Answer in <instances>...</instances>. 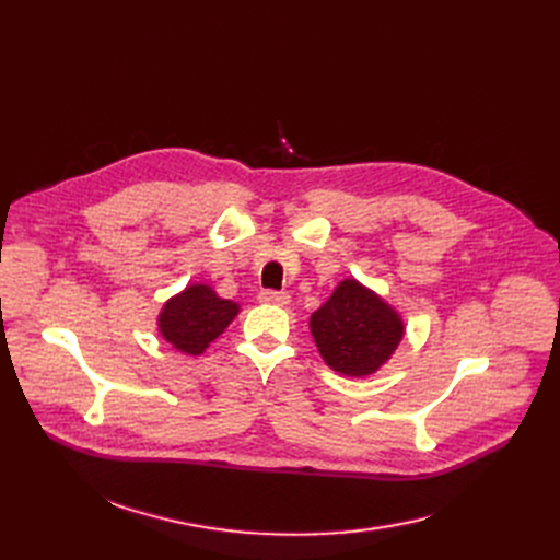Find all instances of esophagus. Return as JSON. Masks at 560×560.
<instances>
[{"mask_svg":"<svg viewBox=\"0 0 560 560\" xmlns=\"http://www.w3.org/2000/svg\"><path fill=\"white\" fill-rule=\"evenodd\" d=\"M258 300L265 302V304H275V306H288L290 304L288 292H277V290H262Z\"/></svg>","mask_w":560,"mask_h":560,"instance_id":"esophagus-1","label":"esophagus"}]
</instances>
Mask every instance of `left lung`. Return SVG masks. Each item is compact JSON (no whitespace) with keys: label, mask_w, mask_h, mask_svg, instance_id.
<instances>
[{"label":"left lung","mask_w":560,"mask_h":560,"mask_svg":"<svg viewBox=\"0 0 560 560\" xmlns=\"http://www.w3.org/2000/svg\"><path fill=\"white\" fill-rule=\"evenodd\" d=\"M308 327L325 363L357 378L384 368L406 334L399 311L359 279H342Z\"/></svg>","instance_id":"obj_1"}]
</instances>
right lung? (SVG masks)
<instances>
[{
  "label": "right lung",
  "instance_id": "right-lung-1",
  "mask_svg": "<svg viewBox=\"0 0 560 560\" xmlns=\"http://www.w3.org/2000/svg\"><path fill=\"white\" fill-rule=\"evenodd\" d=\"M238 313L241 304L220 298L213 285L190 283L163 304L156 327L161 338L176 351L186 357H201Z\"/></svg>",
  "mask_w": 560,
  "mask_h": 560
}]
</instances>
